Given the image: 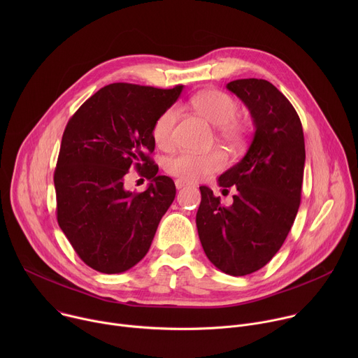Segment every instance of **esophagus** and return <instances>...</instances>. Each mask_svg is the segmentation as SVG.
<instances>
[{
    "label": "esophagus",
    "mask_w": 358,
    "mask_h": 358,
    "mask_svg": "<svg viewBox=\"0 0 358 358\" xmlns=\"http://www.w3.org/2000/svg\"><path fill=\"white\" fill-rule=\"evenodd\" d=\"M188 185H189V182H187V181H184V180H180V178L176 180V188H177V189L185 188V187H188Z\"/></svg>",
    "instance_id": "1"
}]
</instances>
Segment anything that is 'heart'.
I'll return each instance as SVG.
<instances>
[{
    "label": "heart",
    "mask_w": 358,
    "mask_h": 358,
    "mask_svg": "<svg viewBox=\"0 0 358 358\" xmlns=\"http://www.w3.org/2000/svg\"><path fill=\"white\" fill-rule=\"evenodd\" d=\"M192 109L217 126L218 136L232 148H239L246 138V124L236 116L239 113L238 101L227 92L207 89L191 97ZM180 112L176 106L163 110L152 124V138L160 148H170L176 140V126ZM227 163L221 150L208 152L182 151L166 162V171L187 182H195L221 170Z\"/></svg>",
    "instance_id": "obj_1"
}]
</instances>
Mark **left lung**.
Listing matches in <instances>:
<instances>
[{
    "mask_svg": "<svg viewBox=\"0 0 358 358\" xmlns=\"http://www.w3.org/2000/svg\"><path fill=\"white\" fill-rule=\"evenodd\" d=\"M250 112L253 140L245 157L218 182L235 185L231 207L202 185L196 229L203 252L224 273L245 276L264 268L283 245L299 210L304 171V136L286 96L265 79L227 85Z\"/></svg>",
    "mask_w": 358,
    "mask_h": 358,
    "instance_id": "obj_1",
    "label": "left lung"
}]
</instances>
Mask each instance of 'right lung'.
<instances>
[{"label": "right lung", "instance_id": "obj_1", "mask_svg": "<svg viewBox=\"0 0 358 358\" xmlns=\"http://www.w3.org/2000/svg\"><path fill=\"white\" fill-rule=\"evenodd\" d=\"M182 85L159 89L110 83L69 119L54 174L57 218L78 257L101 273H122L150 249L176 184L157 176L152 124L171 108ZM134 166L150 180L143 193L124 188Z\"/></svg>", "mask_w": 358, "mask_h": 358}]
</instances>
